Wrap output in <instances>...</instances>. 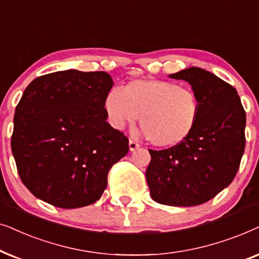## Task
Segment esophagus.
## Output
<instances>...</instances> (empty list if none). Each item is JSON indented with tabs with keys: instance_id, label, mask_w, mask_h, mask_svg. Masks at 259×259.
<instances>
[{
	"instance_id": "obj_1",
	"label": "esophagus",
	"mask_w": 259,
	"mask_h": 259,
	"mask_svg": "<svg viewBox=\"0 0 259 259\" xmlns=\"http://www.w3.org/2000/svg\"><path fill=\"white\" fill-rule=\"evenodd\" d=\"M139 148H140V144L139 143H136L135 141H133V140L129 141V149H130V151H134V150L139 149Z\"/></svg>"
}]
</instances>
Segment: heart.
<instances>
[{"mask_svg": "<svg viewBox=\"0 0 259 259\" xmlns=\"http://www.w3.org/2000/svg\"><path fill=\"white\" fill-rule=\"evenodd\" d=\"M105 115L117 130L141 116L142 134L154 146L177 147L191 136L198 122L200 102L192 90L173 81L137 79L124 90H110L104 99Z\"/></svg>", "mask_w": 259, "mask_h": 259, "instance_id": "b5f03b06", "label": "heart"}]
</instances>
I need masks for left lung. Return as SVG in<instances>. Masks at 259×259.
Returning <instances> with one entry per match:
<instances>
[{
    "label": "left lung",
    "mask_w": 259,
    "mask_h": 259,
    "mask_svg": "<svg viewBox=\"0 0 259 259\" xmlns=\"http://www.w3.org/2000/svg\"><path fill=\"white\" fill-rule=\"evenodd\" d=\"M168 77L191 85L200 113L185 142L149 150L148 187L158 204L198 206L214 198L236 177L245 149L246 115L237 90L212 72L189 67Z\"/></svg>",
    "instance_id": "8db88e82"
}]
</instances>
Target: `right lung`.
Listing matches in <instances>:
<instances>
[{
    "label": "right lung",
    "instance_id": "1",
    "mask_svg": "<svg viewBox=\"0 0 259 259\" xmlns=\"http://www.w3.org/2000/svg\"><path fill=\"white\" fill-rule=\"evenodd\" d=\"M106 72L65 70L34 79L14 115L12 151L23 185L60 208L101 198L108 173L129 151V141L106 122Z\"/></svg>",
    "mask_w": 259,
    "mask_h": 259
}]
</instances>
